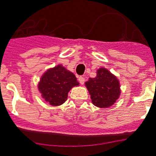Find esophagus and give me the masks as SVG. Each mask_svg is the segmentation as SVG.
<instances>
[{
	"instance_id": "obj_1",
	"label": "esophagus",
	"mask_w": 156,
	"mask_h": 156,
	"mask_svg": "<svg viewBox=\"0 0 156 156\" xmlns=\"http://www.w3.org/2000/svg\"><path fill=\"white\" fill-rule=\"evenodd\" d=\"M78 80H79V82L81 84H83V83H84V81H85V78L83 76H80L78 77Z\"/></svg>"
}]
</instances>
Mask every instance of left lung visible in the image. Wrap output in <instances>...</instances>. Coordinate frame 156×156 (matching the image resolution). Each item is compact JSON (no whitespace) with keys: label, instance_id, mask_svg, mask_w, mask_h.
<instances>
[{"label":"left lung","instance_id":"left-lung-1","mask_svg":"<svg viewBox=\"0 0 156 156\" xmlns=\"http://www.w3.org/2000/svg\"><path fill=\"white\" fill-rule=\"evenodd\" d=\"M92 102L99 108H108L119 98L120 90L116 77L106 69L97 70L95 78H90L85 83Z\"/></svg>","mask_w":156,"mask_h":156}]
</instances>
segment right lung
<instances>
[{
    "label": "right lung",
    "mask_w": 156,
    "mask_h": 156,
    "mask_svg": "<svg viewBox=\"0 0 156 156\" xmlns=\"http://www.w3.org/2000/svg\"><path fill=\"white\" fill-rule=\"evenodd\" d=\"M76 77L62 65H57L48 69L38 84L42 97L52 106L64 104L68 98V93L74 86H78Z\"/></svg>",
    "instance_id": "add662e5"
}]
</instances>
